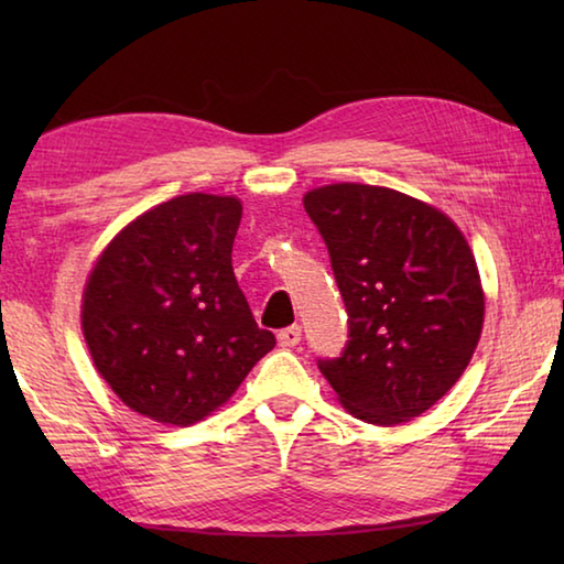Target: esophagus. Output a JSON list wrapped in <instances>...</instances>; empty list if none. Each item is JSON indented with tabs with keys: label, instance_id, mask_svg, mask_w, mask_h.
<instances>
[{
	"label": "esophagus",
	"instance_id": "34e87169",
	"mask_svg": "<svg viewBox=\"0 0 564 564\" xmlns=\"http://www.w3.org/2000/svg\"><path fill=\"white\" fill-rule=\"evenodd\" d=\"M301 343V326H289L279 330V346L281 348H293Z\"/></svg>",
	"mask_w": 564,
	"mask_h": 564
}]
</instances>
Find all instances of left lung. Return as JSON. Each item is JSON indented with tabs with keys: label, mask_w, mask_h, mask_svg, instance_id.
<instances>
[{
	"label": "left lung",
	"mask_w": 564,
	"mask_h": 564,
	"mask_svg": "<svg viewBox=\"0 0 564 564\" xmlns=\"http://www.w3.org/2000/svg\"><path fill=\"white\" fill-rule=\"evenodd\" d=\"M348 313L338 358H318L340 403L398 425L451 390L480 340L485 295L451 218L400 191L333 184L303 196Z\"/></svg>",
	"instance_id": "8db88e82"
}]
</instances>
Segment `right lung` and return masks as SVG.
I'll use <instances>...</instances> for the list:
<instances>
[{
  "mask_svg": "<svg viewBox=\"0 0 564 564\" xmlns=\"http://www.w3.org/2000/svg\"><path fill=\"white\" fill-rule=\"evenodd\" d=\"M241 212L234 196L171 198L123 228L89 275L82 328L94 366L156 423L206 417L275 346L234 275Z\"/></svg>",
  "mask_w": 564,
  "mask_h": 564,
  "instance_id": "obj_1",
  "label": "right lung"
}]
</instances>
